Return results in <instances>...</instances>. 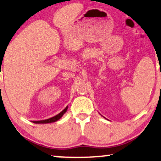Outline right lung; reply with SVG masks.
Listing matches in <instances>:
<instances>
[{"instance_id":"obj_1","label":"right lung","mask_w":161,"mask_h":161,"mask_svg":"<svg viewBox=\"0 0 161 161\" xmlns=\"http://www.w3.org/2000/svg\"><path fill=\"white\" fill-rule=\"evenodd\" d=\"M67 108H68V106L66 107L62 111L60 112L58 114H57V115H56L55 116H53L51 118L47 119L40 120V121H33V122L35 123V124H47V123H52V122H56V121L59 120L61 117H62L64 114L67 112Z\"/></svg>"}]
</instances>
